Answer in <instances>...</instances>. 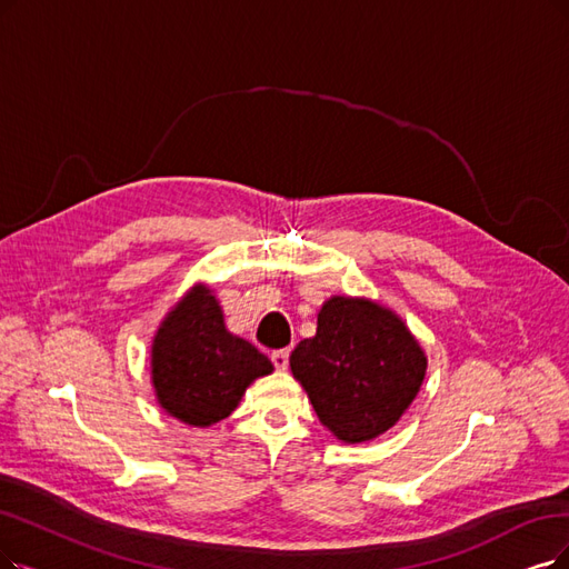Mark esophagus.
<instances>
[{"label": "esophagus", "instance_id": "obj_1", "mask_svg": "<svg viewBox=\"0 0 569 569\" xmlns=\"http://www.w3.org/2000/svg\"><path fill=\"white\" fill-rule=\"evenodd\" d=\"M270 361H272V367L284 371L287 363H289V350H272L270 352Z\"/></svg>", "mask_w": 569, "mask_h": 569}]
</instances>
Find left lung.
Segmentation results:
<instances>
[{
    "label": "left lung",
    "mask_w": 569,
    "mask_h": 569,
    "mask_svg": "<svg viewBox=\"0 0 569 569\" xmlns=\"http://www.w3.org/2000/svg\"><path fill=\"white\" fill-rule=\"evenodd\" d=\"M289 363L317 418L348 443L388 431L427 369L418 340L395 312L346 297L322 306L317 333L293 348Z\"/></svg>",
    "instance_id": "obj_1"
}]
</instances>
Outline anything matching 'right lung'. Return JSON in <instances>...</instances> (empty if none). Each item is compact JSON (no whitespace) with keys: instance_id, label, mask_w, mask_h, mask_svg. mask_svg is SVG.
Listing matches in <instances>:
<instances>
[{"instance_id":"right-lung-1","label":"right lung","mask_w":569,"mask_h":569,"mask_svg":"<svg viewBox=\"0 0 569 569\" xmlns=\"http://www.w3.org/2000/svg\"><path fill=\"white\" fill-rule=\"evenodd\" d=\"M270 371L263 352L226 329L221 308L206 287L181 299L153 338L156 397L170 416L193 427L229 418L247 385Z\"/></svg>"}]
</instances>
